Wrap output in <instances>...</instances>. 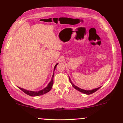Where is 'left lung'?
<instances>
[{"instance_id": "left-lung-1", "label": "left lung", "mask_w": 123, "mask_h": 123, "mask_svg": "<svg viewBox=\"0 0 123 123\" xmlns=\"http://www.w3.org/2000/svg\"><path fill=\"white\" fill-rule=\"evenodd\" d=\"M69 79L70 82L72 84V85L73 88H74L76 89V90H78V91H79L80 92H82V93H84V94H87V95H89V94H92V93L95 92V91H97V90H98V89L100 88V87H98V88L93 89V90H83V89L79 88L78 87H77V86H76L75 85H74V84H73V83L71 81V80L70 79L69 77Z\"/></svg>"}]
</instances>
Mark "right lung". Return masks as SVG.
I'll return each instance as SVG.
<instances>
[{"label":"right lung","mask_w":123,"mask_h":123,"mask_svg":"<svg viewBox=\"0 0 123 123\" xmlns=\"http://www.w3.org/2000/svg\"><path fill=\"white\" fill-rule=\"evenodd\" d=\"M58 64V63H57V64L55 65L54 66V69H55L56 66H57V65ZM53 78H54V74L53 76H52V78H51V80L50 81V82L49 83V84H48V86L47 87H46V88H44L43 90H40V91H28V90H25V89L24 88H20V87H18L19 89H20L21 90H22V91H23L26 94H27V95H29L30 96H32V97H36V96H39V95H43V94H46V93H47L48 92H49V91H50L51 89L52 88V87H53Z\"/></svg>","instance_id":"obj_1"}]
</instances>
